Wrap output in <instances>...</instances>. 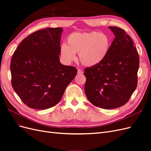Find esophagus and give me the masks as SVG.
I'll list each match as a JSON object with an SVG mask.
<instances>
[{
	"label": "esophagus",
	"instance_id": "esophagus-1",
	"mask_svg": "<svg viewBox=\"0 0 151 151\" xmlns=\"http://www.w3.org/2000/svg\"><path fill=\"white\" fill-rule=\"evenodd\" d=\"M77 74H83V71L81 69H80V68H79V69H77Z\"/></svg>",
	"mask_w": 151,
	"mask_h": 151
}]
</instances>
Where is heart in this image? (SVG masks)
I'll list each match as a JSON object with an SVG mask.
<instances>
[{
	"label": "heart",
	"mask_w": 151,
	"mask_h": 151,
	"mask_svg": "<svg viewBox=\"0 0 151 151\" xmlns=\"http://www.w3.org/2000/svg\"><path fill=\"white\" fill-rule=\"evenodd\" d=\"M110 40L105 34L97 31L75 32L66 39V45L60 47V55L67 62L76 59L79 53L80 62L85 67H93L101 63L108 55Z\"/></svg>",
	"instance_id": "obj_1"
}]
</instances>
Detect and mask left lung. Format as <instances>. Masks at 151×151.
Masks as SVG:
<instances>
[{
    "instance_id": "8db88e82",
    "label": "left lung",
    "mask_w": 151,
    "mask_h": 151,
    "mask_svg": "<svg viewBox=\"0 0 151 151\" xmlns=\"http://www.w3.org/2000/svg\"><path fill=\"white\" fill-rule=\"evenodd\" d=\"M115 38L99 65L84 68V91L89 101L103 109L125 104L137 86L139 57L130 36L120 28L109 26Z\"/></svg>"
}]
</instances>
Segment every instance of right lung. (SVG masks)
<instances>
[{
	"mask_svg": "<svg viewBox=\"0 0 151 151\" xmlns=\"http://www.w3.org/2000/svg\"><path fill=\"white\" fill-rule=\"evenodd\" d=\"M62 28L40 29L22 41L11 62V84L21 101L37 109L59 103L77 70L59 61Z\"/></svg>",
	"mask_w": 151,
	"mask_h": 151,
	"instance_id": "1",
	"label": "right lung"
}]
</instances>
